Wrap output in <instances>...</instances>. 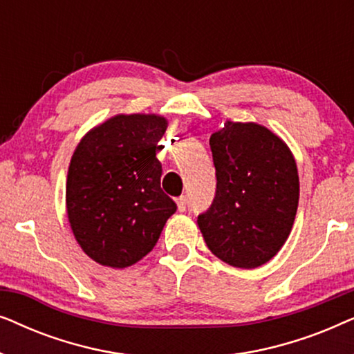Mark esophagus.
Listing matches in <instances>:
<instances>
[{
    "instance_id": "34e87169",
    "label": "esophagus",
    "mask_w": 354,
    "mask_h": 354,
    "mask_svg": "<svg viewBox=\"0 0 354 354\" xmlns=\"http://www.w3.org/2000/svg\"><path fill=\"white\" fill-rule=\"evenodd\" d=\"M187 205H188V198H187V196L177 198V207H178V211H180V212L185 211V209H187Z\"/></svg>"
}]
</instances>
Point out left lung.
Instances as JSON below:
<instances>
[{
    "mask_svg": "<svg viewBox=\"0 0 354 354\" xmlns=\"http://www.w3.org/2000/svg\"><path fill=\"white\" fill-rule=\"evenodd\" d=\"M216 196L198 216L212 254L241 269L274 258L292 232L299 200L297 162L282 138L254 122H232L209 138Z\"/></svg>",
    "mask_w": 354,
    "mask_h": 354,
    "instance_id": "obj_1",
    "label": "left lung"
}]
</instances>
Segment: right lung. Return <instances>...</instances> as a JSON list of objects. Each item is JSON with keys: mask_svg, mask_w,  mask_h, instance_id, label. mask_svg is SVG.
<instances>
[{"mask_svg": "<svg viewBox=\"0 0 354 354\" xmlns=\"http://www.w3.org/2000/svg\"><path fill=\"white\" fill-rule=\"evenodd\" d=\"M167 120L118 114L91 129L72 154L66 185L71 229L80 248L108 268H129L154 248L177 209L161 190L158 142Z\"/></svg>", "mask_w": 354, "mask_h": 354, "instance_id": "right-lung-1", "label": "right lung"}]
</instances>
